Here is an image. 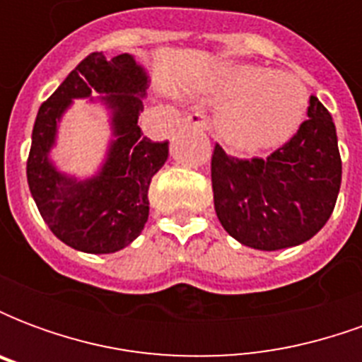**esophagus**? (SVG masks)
Returning <instances> with one entry per match:
<instances>
[{"label": "esophagus", "mask_w": 362, "mask_h": 362, "mask_svg": "<svg viewBox=\"0 0 362 362\" xmlns=\"http://www.w3.org/2000/svg\"><path fill=\"white\" fill-rule=\"evenodd\" d=\"M184 124L189 127H194L197 132H207V129H209V118L204 116V114H199V112H196V114H188V116L184 118Z\"/></svg>", "instance_id": "1"}]
</instances>
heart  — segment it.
Segmentation results:
<instances>
[{
  "label": "heart",
  "instance_id": "heart-1",
  "mask_svg": "<svg viewBox=\"0 0 362 362\" xmlns=\"http://www.w3.org/2000/svg\"><path fill=\"white\" fill-rule=\"evenodd\" d=\"M209 93L225 100L215 119L217 132L244 153L283 145L298 129L308 106L303 81L258 66H223L209 83Z\"/></svg>",
  "mask_w": 362,
  "mask_h": 362
}]
</instances>
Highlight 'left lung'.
Listing matches in <instances>:
<instances>
[{"mask_svg": "<svg viewBox=\"0 0 362 362\" xmlns=\"http://www.w3.org/2000/svg\"><path fill=\"white\" fill-rule=\"evenodd\" d=\"M211 184L221 225L244 246L272 252L310 240L329 219L341 186L327 108L310 96L308 119L266 158L230 157L217 143Z\"/></svg>", "mask_w": 362, "mask_h": 362, "instance_id": "left-lung-1", "label": "left lung"}]
</instances>
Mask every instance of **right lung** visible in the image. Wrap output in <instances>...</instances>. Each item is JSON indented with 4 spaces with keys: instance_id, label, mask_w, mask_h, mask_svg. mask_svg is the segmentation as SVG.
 <instances>
[{
    "instance_id": "1",
    "label": "right lung",
    "mask_w": 362,
    "mask_h": 362,
    "mask_svg": "<svg viewBox=\"0 0 362 362\" xmlns=\"http://www.w3.org/2000/svg\"><path fill=\"white\" fill-rule=\"evenodd\" d=\"M149 77L134 56L93 52L42 103L33 127L27 180L38 211L62 243L87 254H112L141 235L149 186L168 158V141H151L137 126ZM100 94L111 110L112 140L99 174L87 181L59 173L49 160L57 124L74 98Z\"/></svg>"
}]
</instances>
